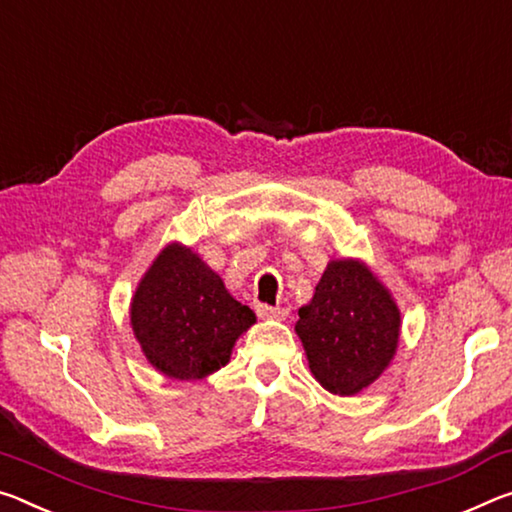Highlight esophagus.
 <instances>
[{"mask_svg":"<svg viewBox=\"0 0 512 512\" xmlns=\"http://www.w3.org/2000/svg\"><path fill=\"white\" fill-rule=\"evenodd\" d=\"M257 314L259 319H278V321H285L289 316L287 307H271V305H257Z\"/></svg>","mask_w":512,"mask_h":512,"instance_id":"34e87169","label":"esophagus"}]
</instances>
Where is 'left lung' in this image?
I'll return each instance as SVG.
<instances>
[{"label":"left lung","instance_id":"left-lung-1","mask_svg":"<svg viewBox=\"0 0 512 512\" xmlns=\"http://www.w3.org/2000/svg\"><path fill=\"white\" fill-rule=\"evenodd\" d=\"M298 316L307 364L330 394H360L383 376L399 348V305L362 259H330Z\"/></svg>","mask_w":512,"mask_h":512}]
</instances>
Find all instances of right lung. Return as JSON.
<instances>
[{
  "instance_id": "right-lung-1",
  "label": "right lung",
  "mask_w": 512,
  "mask_h": 512,
  "mask_svg": "<svg viewBox=\"0 0 512 512\" xmlns=\"http://www.w3.org/2000/svg\"><path fill=\"white\" fill-rule=\"evenodd\" d=\"M255 321L221 275L180 241L161 248L129 303V323L145 360L173 380H200L225 367Z\"/></svg>"
}]
</instances>
